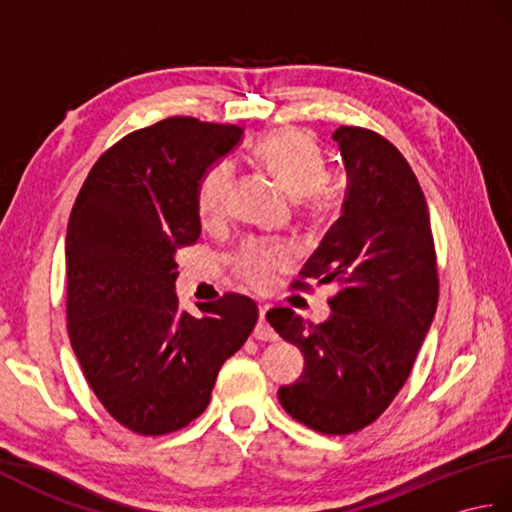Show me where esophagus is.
<instances>
[{"mask_svg":"<svg viewBox=\"0 0 512 512\" xmlns=\"http://www.w3.org/2000/svg\"><path fill=\"white\" fill-rule=\"evenodd\" d=\"M266 310H268L266 306L259 308V321H257V325H255L253 336H255V339H259V341H275V339H277V332L268 325V321H266Z\"/></svg>","mask_w":512,"mask_h":512,"instance_id":"34e87169","label":"esophagus"}]
</instances>
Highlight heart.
I'll use <instances>...</instances> for the list:
<instances>
[{
	"instance_id": "b5f03b06",
	"label": "heart",
	"mask_w": 512,
	"mask_h": 512,
	"mask_svg": "<svg viewBox=\"0 0 512 512\" xmlns=\"http://www.w3.org/2000/svg\"><path fill=\"white\" fill-rule=\"evenodd\" d=\"M259 165L266 167L284 184L292 198H308L317 211L330 206L332 195L323 187L328 178V167L321 149L308 132L301 129H277L259 140L253 149ZM233 189V167L228 162H215L206 169L198 184V213L206 224L222 220ZM290 264V253L284 246L250 244L239 257L242 277L255 288H266L273 284L277 270Z\"/></svg>"
}]
</instances>
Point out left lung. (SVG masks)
<instances>
[{"mask_svg": "<svg viewBox=\"0 0 512 512\" xmlns=\"http://www.w3.org/2000/svg\"><path fill=\"white\" fill-rule=\"evenodd\" d=\"M332 138L347 173L345 200L301 268L303 279L339 286L332 314L314 325L273 308L266 319L306 361L295 383L279 387L281 407L325 436H347L372 424L409 378L438 308V268L409 162L369 129L343 125Z\"/></svg>", "mask_w": 512, "mask_h": 512, "instance_id": "obj_1", "label": "left lung"}]
</instances>
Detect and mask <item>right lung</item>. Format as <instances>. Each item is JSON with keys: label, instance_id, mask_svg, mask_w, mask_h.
<instances>
[{"label": "right lung", "instance_id": "obj_1", "mask_svg": "<svg viewBox=\"0 0 512 512\" xmlns=\"http://www.w3.org/2000/svg\"><path fill=\"white\" fill-rule=\"evenodd\" d=\"M244 129L173 116L125 136L96 160L65 235L68 332L92 391L140 436L187 427L217 372L248 339L244 295L178 308L176 253L198 242V184Z\"/></svg>", "mask_w": 512, "mask_h": 512}]
</instances>
